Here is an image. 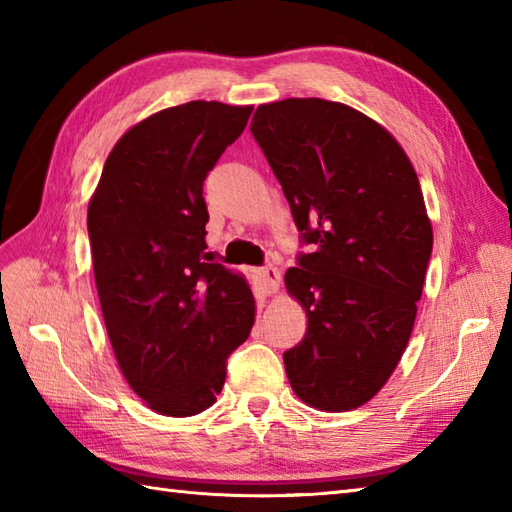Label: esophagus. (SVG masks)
Here are the masks:
<instances>
[{"instance_id": "1", "label": "esophagus", "mask_w": 512, "mask_h": 512, "mask_svg": "<svg viewBox=\"0 0 512 512\" xmlns=\"http://www.w3.org/2000/svg\"><path fill=\"white\" fill-rule=\"evenodd\" d=\"M257 279H259V286H262V290L266 292V295H275V292L279 290L281 275H279V270L273 264L259 268L257 270Z\"/></svg>"}]
</instances>
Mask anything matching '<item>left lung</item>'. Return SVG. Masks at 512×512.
I'll list each match as a JSON object with an SVG mask.
<instances>
[{
    "mask_svg": "<svg viewBox=\"0 0 512 512\" xmlns=\"http://www.w3.org/2000/svg\"><path fill=\"white\" fill-rule=\"evenodd\" d=\"M250 134L310 246L286 273L308 317L284 352L288 380L314 409H356L387 383L416 321L433 248L418 176L385 127L343 103L259 105Z\"/></svg>",
    "mask_w": 512,
    "mask_h": 512,
    "instance_id": "8db88e82",
    "label": "left lung"
}]
</instances>
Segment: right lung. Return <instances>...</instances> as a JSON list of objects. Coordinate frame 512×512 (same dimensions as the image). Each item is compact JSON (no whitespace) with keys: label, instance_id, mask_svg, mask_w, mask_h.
<instances>
[{"label":"right lung","instance_id":"right-lung-1","mask_svg":"<svg viewBox=\"0 0 512 512\" xmlns=\"http://www.w3.org/2000/svg\"><path fill=\"white\" fill-rule=\"evenodd\" d=\"M253 107L191 101L134 125L88 206L96 290L118 367L165 416L209 409L255 321L246 279L206 253L204 180Z\"/></svg>","mask_w":512,"mask_h":512}]
</instances>
